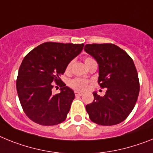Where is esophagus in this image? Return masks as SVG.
Instances as JSON below:
<instances>
[{
	"instance_id": "1",
	"label": "esophagus",
	"mask_w": 153,
	"mask_h": 153,
	"mask_svg": "<svg viewBox=\"0 0 153 153\" xmlns=\"http://www.w3.org/2000/svg\"><path fill=\"white\" fill-rule=\"evenodd\" d=\"M75 95H76V96H81V95H83V93H82V92H80V91H75Z\"/></svg>"
}]
</instances>
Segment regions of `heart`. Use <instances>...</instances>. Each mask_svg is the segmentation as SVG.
Returning <instances> with one entry per match:
<instances>
[{"label":"heart","mask_w":153,"mask_h":153,"mask_svg":"<svg viewBox=\"0 0 153 153\" xmlns=\"http://www.w3.org/2000/svg\"><path fill=\"white\" fill-rule=\"evenodd\" d=\"M93 59L91 58H85V64L87 65L88 63L91 61H92ZM71 65H72V62H70L68 63V65H67L66 67V71L68 72L70 71L71 68ZM87 85H88V82L85 80V79H83V78H75V79H73V80L71 81L70 82V85H71V88H75V89L77 90H84L85 89L86 87H87Z\"/></svg>","instance_id":"heart-1"}]
</instances>
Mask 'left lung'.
<instances>
[{
  "label": "left lung",
  "instance_id": "8db88e82",
  "mask_svg": "<svg viewBox=\"0 0 153 153\" xmlns=\"http://www.w3.org/2000/svg\"><path fill=\"white\" fill-rule=\"evenodd\" d=\"M85 51L99 65V83L107 88L100 96L94 91V101L85 106L93 123L114 126L122 123L135 107L139 82L135 64L124 50L113 44L86 45Z\"/></svg>",
  "mask_w": 153,
  "mask_h": 153
}]
</instances>
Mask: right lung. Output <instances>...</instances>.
I'll return each instance as SVG.
<instances>
[{"mask_svg":"<svg viewBox=\"0 0 153 153\" xmlns=\"http://www.w3.org/2000/svg\"><path fill=\"white\" fill-rule=\"evenodd\" d=\"M83 47V44L45 42L25 57L16 87L21 106L30 120L42 126H55L65 120L75 93L60 76ZM52 82L61 86L59 94H52Z\"/></svg>","mask_w":153,"mask_h":153,"instance_id":"right-lung-1","label":"right lung"}]
</instances>
